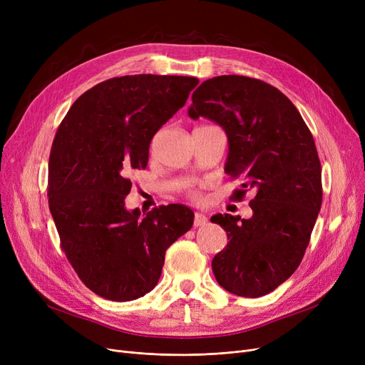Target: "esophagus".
Returning a JSON list of instances; mask_svg holds the SVG:
<instances>
[{"instance_id":"34e87169","label":"esophagus","mask_w":365,"mask_h":365,"mask_svg":"<svg viewBox=\"0 0 365 365\" xmlns=\"http://www.w3.org/2000/svg\"><path fill=\"white\" fill-rule=\"evenodd\" d=\"M207 222H208V219H207L204 215H201V213H195V216H194V226H195V227L202 226V225H205Z\"/></svg>"}]
</instances>
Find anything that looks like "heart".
I'll list each match as a JSON object with an SVG mask.
<instances>
[{
	"instance_id": "b5f03b06",
	"label": "heart",
	"mask_w": 365,
	"mask_h": 365,
	"mask_svg": "<svg viewBox=\"0 0 365 365\" xmlns=\"http://www.w3.org/2000/svg\"><path fill=\"white\" fill-rule=\"evenodd\" d=\"M190 197H192V198H198V194H197V192H192V194H190Z\"/></svg>"
}]
</instances>
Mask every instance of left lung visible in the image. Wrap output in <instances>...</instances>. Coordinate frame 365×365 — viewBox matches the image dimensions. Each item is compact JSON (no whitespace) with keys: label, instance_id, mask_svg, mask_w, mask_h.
<instances>
[{"label":"left lung","instance_id":"1","mask_svg":"<svg viewBox=\"0 0 365 365\" xmlns=\"http://www.w3.org/2000/svg\"><path fill=\"white\" fill-rule=\"evenodd\" d=\"M189 117H205L226 131L225 170L242 180L232 200L256 194L250 219H210L229 240L212 262L213 274L229 293L264 296L299 267L319 213L321 163L312 133L284 93L242 75L204 81L192 94Z\"/></svg>","mask_w":365,"mask_h":365}]
</instances>
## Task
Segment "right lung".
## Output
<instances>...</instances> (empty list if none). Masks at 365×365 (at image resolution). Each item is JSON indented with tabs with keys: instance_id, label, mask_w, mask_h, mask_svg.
Instances as JSON below:
<instances>
[{
	"instance_id": "right-lung-1",
	"label": "right lung",
	"mask_w": 365,
	"mask_h": 365,
	"mask_svg": "<svg viewBox=\"0 0 365 365\" xmlns=\"http://www.w3.org/2000/svg\"><path fill=\"white\" fill-rule=\"evenodd\" d=\"M198 78L125 75L99 83L73 102L50 150L48 207L61 247L98 296L128 302L157 285L167 248L194 223L180 204L143 219L125 210L130 175L146 168L149 143L187 101Z\"/></svg>"
}]
</instances>
